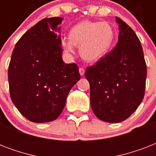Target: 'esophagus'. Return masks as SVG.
<instances>
[{
  "mask_svg": "<svg viewBox=\"0 0 156 156\" xmlns=\"http://www.w3.org/2000/svg\"><path fill=\"white\" fill-rule=\"evenodd\" d=\"M79 73H80L82 76L84 75V73H85V69L83 68H82V67H80V68H79Z\"/></svg>",
  "mask_w": 156,
  "mask_h": 156,
  "instance_id": "1",
  "label": "esophagus"
}]
</instances>
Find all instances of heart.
I'll return each mask as SVG.
<instances>
[{
  "label": "heart",
  "mask_w": 156,
  "mask_h": 156,
  "mask_svg": "<svg viewBox=\"0 0 156 156\" xmlns=\"http://www.w3.org/2000/svg\"><path fill=\"white\" fill-rule=\"evenodd\" d=\"M68 38H62L61 44L68 54L79 46L81 56L87 61H95L108 52L114 40V30L107 22L83 21L69 31Z\"/></svg>",
  "instance_id": "obj_1"
}]
</instances>
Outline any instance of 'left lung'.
<instances>
[{
    "instance_id": "8db88e82",
    "label": "left lung",
    "mask_w": 156,
    "mask_h": 156,
    "mask_svg": "<svg viewBox=\"0 0 156 156\" xmlns=\"http://www.w3.org/2000/svg\"><path fill=\"white\" fill-rule=\"evenodd\" d=\"M118 42L85 73L90 83V106L98 118L110 123L127 119L145 94L147 65L140 40L121 18Z\"/></svg>"
}]
</instances>
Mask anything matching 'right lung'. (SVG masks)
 I'll list each match as a JSON object with an SVG mask.
<instances>
[{"instance_id": "right-lung-1", "label": "right lung", "mask_w": 156, "mask_h": 156, "mask_svg": "<svg viewBox=\"0 0 156 156\" xmlns=\"http://www.w3.org/2000/svg\"><path fill=\"white\" fill-rule=\"evenodd\" d=\"M61 22L57 17L44 18L33 26L17 42L9 65L11 100L36 123L61 115L69 90L81 78L75 63L62 61L61 36L54 32Z\"/></svg>"}]
</instances>
